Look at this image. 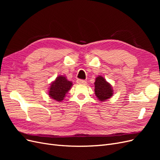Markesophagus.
Wrapping results in <instances>:
<instances>
[{"instance_id": "34e87169", "label": "esophagus", "mask_w": 160, "mask_h": 160, "mask_svg": "<svg viewBox=\"0 0 160 160\" xmlns=\"http://www.w3.org/2000/svg\"><path fill=\"white\" fill-rule=\"evenodd\" d=\"M77 83L78 84H86L87 83V81L83 79H77Z\"/></svg>"}]
</instances>
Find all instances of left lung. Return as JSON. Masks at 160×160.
Here are the masks:
<instances>
[{
    "label": "left lung",
    "mask_w": 160,
    "mask_h": 160,
    "mask_svg": "<svg viewBox=\"0 0 160 160\" xmlns=\"http://www.w3.org/2000/svg\"><path fill=\"white\" fill-rule=\"evenodd\" d=\"M95 93L101 101H104L113 96V90L112 87L106 81L104 77L98 76L95 82Z\"/></svg>",
    "instance_id": "8db88e82"
}]
</instances>
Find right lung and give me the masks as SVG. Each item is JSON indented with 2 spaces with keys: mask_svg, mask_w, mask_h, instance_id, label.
<instances>
[{
  "mask_svg": "<svg viewBox=\"0 0 160 160\" xmlns=\"http://www.w3.org/2000/svg\"><path fill=\"white\" fill-rule=\"evenodd\" d=\"M72 83L67 79L65 77L59 75L51 84L49 95L51 98L57 101L64 99L66 93L71 89Z\"/></svg>",
  "mask_w": 160,
  "mask_h": 160,
  "instance_id": "obj_1",
  "label": "right lung"
}]
</instances>
